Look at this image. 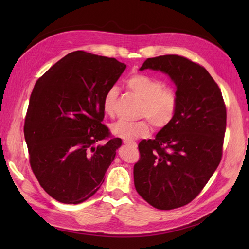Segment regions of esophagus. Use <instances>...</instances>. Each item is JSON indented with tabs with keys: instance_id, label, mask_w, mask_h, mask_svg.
Segmentation results:
<instances>
[{
	"instance_id": "34e87169",
	"label": "esophagus",
	"mask_w": 249,
	"mask_h": 249,
	"mask_svg": "<svg viewBox=\"0 0 249 249\" xmlns=\"http://www.w3.org/2000/svg\"><path fill=\"white\" fill-rule=\"evenodd\" d=\"M123 142H124V144H128V145H131V146H134V147L137 146V143H136L135 141H131V140H123Z\"/></svg>"
}]
</instances>
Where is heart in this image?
<instances>
[{
    "mask_svg": "<svg viewBox=\"0 0 249 249\" xmlns=\"http://www.w3.org/2000/svg\"><path fill=\"white\" fill-rule=\"evenodd\" d=\"M126 86L131 92L142 99L140 116H146L156 128H161L170 122L176 114L178 97L173 89L165 88L160 79L145 73H133L126 79ZM119 89L111 87L103 97V110L107 115L113 114L114 104ZM112 134L124 140H135L145 137L150 131L146 121L127 122L120 120L111 126Z\"/></svg>",
    "mask_w": 249,
    "mask_h": 249,
    "instance_id": "heart-1",
    "label": "heart"
}]
</instances>
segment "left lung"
Masks as SVG:
<instances>
[{"mask_svg":"<svg viewBox=\"0 0 249 249\" xmlns=\"http://www.w3.org/2000/svg\"><path fill=\"white\" fill-rule=\"evenodd\" d=\"M144 70L169 76L177 88L178 107L154 139L139 143L135 187L154 208L172 210L197 197L217 169L223 154L226 106L209 71L186 57H150L140 67Z\"/></svg>","mask_w":249,"mask_h":249,"instance_id":"8db88e82","label":"left lung"}]
</instances>
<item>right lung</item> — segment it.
Segmentation results:
<instances>
[{
  "label": "right lung",
  "instance_id": "obj_1",
  "mask_svg": "<svg viewBox=\"0 0 249 249\" xmlns=\"http://www.w3.org/2000/svg\"><path fill=\"white\" fill-rule=\"evenodd\" d=\"M125 68L113 57L75 51L35 83L24 138L36 178L59 202L81 203L105 181L122 139L97 144L109 137L103 97Z\"/></svg>",
  "mask_w": 249,
  "mask_h": 249
}]
</instances>
